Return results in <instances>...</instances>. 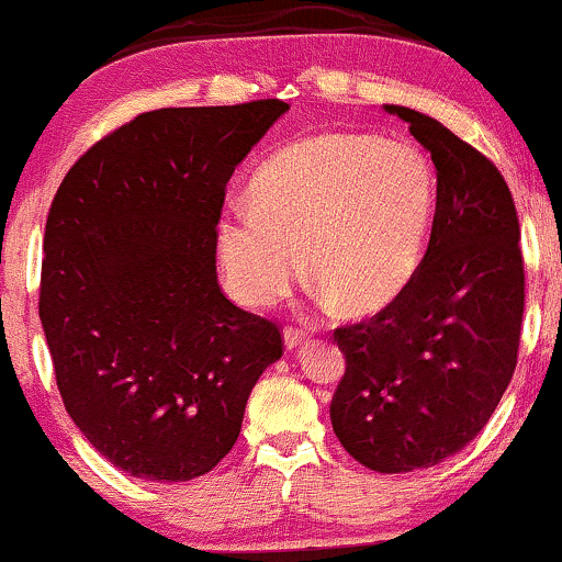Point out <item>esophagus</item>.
I'll return each instance as SVG.
<instances>
[{
    "label": "esophagus",
    "instance_id": "obj_1",
    "mask_svg": "<svg viewBox=\"0 0 562 562\" xmlns=\"http://www.w3.org/2000/svg\"><path fill=\"white\" fill-rule=\"evenodd\" d=\"M308 339V329H303V326H285V345L288 347H297L301 342Z\"/></svg>",
    "mask_w": 562,
    "mask_h": 562
}]
</instances>
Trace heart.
<instances>
[{
    "instance_id": "1",
    "label": "heart",
    "mask_w": 562,
    "mask_h": 562,
    "mask_svg": "<svg viewBox=\"0 0 562 562\" xmlns=\"http://www.w3.org/2000/svg\"><path fill=\"white\" fill-rule=\"evenodd\" d=\"M436 170L415 145L366 132L311 134L261 162L248 207L223 212L220 265L244 305L311 274L347 314L386 311L415 280L436 217Z\"/></svg>"
}]
</instances>
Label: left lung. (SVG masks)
<instances>
[{"mask_svg": "<svg viewBox=\"0 0 562 562\" xmlns=\"http://www.w3.org/2000/svg\"><path fill=\"white\" fill-rule=\"evenodd\" d=\"M383 109L430 153L436 217L400 301L334 329L345 375L329 415L355 461L396 474L459 453L498 407L518 360L524 257L495 162L420 111Z\"/></svg>", "mask_w": 562, "mask_h": 562, "instance_id": "8db88e82", "label": "left lung"}]
</instances>
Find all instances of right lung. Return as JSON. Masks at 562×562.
I'll list each match as a JSON object with an SVG mask.
<instances>
[{
  "mask_svg": "<svg viewBox=\"0 0 562 562\" xmlns=\"http://www.w3.org/2000/svg\"><path fill=\"white\" fill-rule=\"evenodd\" d=\"M288 109L267 98L139 113L56 191L38 295L56 386L82 436L132 477L215 470L280 360V326L217 285L215 228L233 170Z\"/></svg>",
  "mask_w": 562,
  "mask_h": 562,
  "instance_id": "obj_1",
  "label": "right lung"
}]
</instances>
